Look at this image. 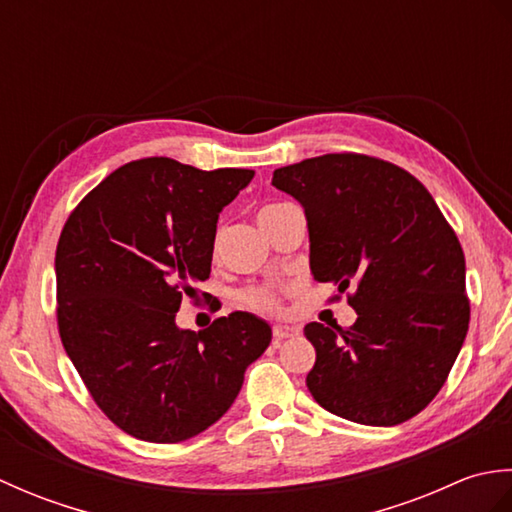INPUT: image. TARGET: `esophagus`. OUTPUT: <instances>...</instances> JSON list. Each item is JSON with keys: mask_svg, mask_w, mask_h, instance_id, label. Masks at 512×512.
<instances>
[{"mask_svg": "<svg viewBox=\"0 0 512 512\" xmlns=\"http://www.w3.org/2000/svg\"><path fill=\"white\" fill-rule=\"evenodd\" d=\"M292 336H299V328H295V325L279 323V325H275V328H273V339H275V343L284 341V339H292Z\"/></svg>", "mask_w": 512, "mask_h": 512, "instance_id": "esophagus-1", "label": "esophagus"}]
</instances>
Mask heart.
Masks as SVG:
<instances>
[{
	"mask_svg": "<svg viewBox=\"0 0 512 512\" xmlns=\"http://www.w3.org/2000/svg\"><path fill=\"white\" fill-rule=\"evenodd\" d=\"M279 204L273 206H264L262 211H259V217H264L266 213H270L273 209H277ZM239 303L242 306L255 310V312H277L279 310V299L275 295V290H270L266 286H250L244 288L239 292Z\"/></svg>",
	"mask_w": 512,
	"mask_h": 512,
	"instance_id": "obj_1",
	"label": "heart"
}]
</instances>
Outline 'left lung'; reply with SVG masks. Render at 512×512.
Segmentation results:
<instances>
[{
    "mask_svg": "<svg viewBox=\"0 0 512 512\" xmlns=\"http://www.w3.org/2000/svg\"><path fill=\"white\" fill-rule=\"evenodd\" d=\"M306 211L314 281L347 288L352 328L308 323L306 385L334 416L394 427L436 398L469 330L466 264L422 182L391 162L325 154L275 169Z\"/></svg>",
    "mask_w": 512,
    "mask_h": 512,
    "instance_id": "1",
    "label": "left lung"
}]
</instances>
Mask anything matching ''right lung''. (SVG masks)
<instances>
[{"label":"right lung","mask_w":512,"mask_h":512,"mask_svg":"<svg viewBox=\"0 0 512 512\" xmlns=\"http://www.w3.org/2000/svg\"><path fill=\"white\" fill-rule=\"evenodd\" d=\"M253 169L127 162L65 222L57 270L61 343L118 429L171 444L220 420L273 330L248 312L180 330L176 312L209 279L217 217Z\"/></svg>","instance_id":"add662e5"}]
</instances>
